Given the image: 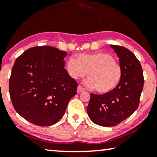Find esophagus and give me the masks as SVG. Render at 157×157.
<instances>
[{
  "label": "esophagus",
  "instance_id": "obj_1",
  "mask_svg": "<svg viewBox=\"0 0 157 157\" xmlns=\"http://www.w3.org/2000/svg\"><path fill=\"white\" fill-rule=\"evenodd\" d=\"M85 91V89H83V88L81 86H78V87H77V91L78 92V93H81V92H83Z\"/></svg>",
  "mask_w": 157,
  "mask_h": 157
}]
</instances>
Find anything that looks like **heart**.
I'll list each match as a JSON object with an SVG mask.
<instances>
[{
    "label": "heart",
    "instance_id": "heart-1",
    "mask_svg": "<svg viewBox=\"0 0 157 157\" xmlns=\"http://www.w3.org/2000/svg\"><path fill=\"white\" fill-rule=\"evenodd\" d=\"M65 68L72 79L83 78L87 73L85 84L96 88L100 94L109 93L115 89L121 81L122 68L113 56L105 52L80 54L77 59L69 57Z\"/></svg>",
    "mask_w": 157,
    "mask_h": 157
}]
</instances>
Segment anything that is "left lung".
I'll list each match as a JSON object with an SVG mask.
<instances>
[{
    "instance_id": "1",
    "label": "left lung",
    "mask_w": 157,
    "mask_h": 157,
    "mask_svg": "<svg viewBox=\"0 0 157 157\" xmlns=\"http://www.w3.org/2000/svg\"><path fill=\"white\" fill-rule=\"evenodd\" d=\"M111 47L121 66V81L109 93L91 94L86 109L92 122L107 127L118 125L136 110L144 86L142 68L134 53L123 46L111 45Z\"/></svg>"
}]
</instances>
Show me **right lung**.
Here are the masks:
<instances>
[{
	"label": "right lung",
	"mask_w": 157,
	"mask_h": 157,
	"mask_svg": "<svg viewBox=\"0 0 157 157\" xmlns=\"http://www.w3.org/2000/svg\"><path fill=\"white\" fill-rule=\"evenodd\" d=\"M66 53L51 46H36L17 58L9 81L15 110L38 126H51L65 113L76 94L77 82L64 66Z\"/></svg>",
	"instance_id": "add662e5"
}]
</instances>
